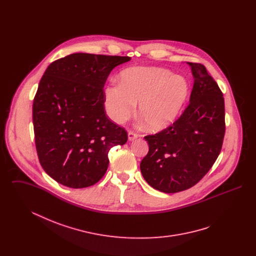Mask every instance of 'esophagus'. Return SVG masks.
Wrapping results in <instances>:
<instances>
[{"label": "esophagus", "mask_w": 256, "mask_h": 256, "mask_svg": "<svg viewBox=\"0 0 256 256\" xmlns=\"http://www.w3.org/2000/svg\"><path fill=\"white\" fill-rule=\"evenodd\" d=\"M128 140L130 141H134V139H136L138 137V134H135L134 132H128Z\"/></svg>", "instance_id": "obj_1"}]
</instances>
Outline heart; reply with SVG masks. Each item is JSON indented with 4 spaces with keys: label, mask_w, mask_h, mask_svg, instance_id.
I'll list each match as a JSON object with an SVG mask.
<instances>
[{
    "label": "heart",
    "mask_w": 256,
    "mask_h": 256,
    "mask_svg": "<svg viewBox=\"0 0 256 256\" xmlns=\"http://www.w3.org/2000/svg\"><path fill=\"white\" fill-rule=\"evenodd\" d=\"M189 94V84L180 76L162 68L138 67L124 71L119 84L104 89V104L110 119L128 120L138 104V114L148 128L160 130L176 120Z\"/></svg>",
    "instance_id": "heart-1"
}]
</instances>
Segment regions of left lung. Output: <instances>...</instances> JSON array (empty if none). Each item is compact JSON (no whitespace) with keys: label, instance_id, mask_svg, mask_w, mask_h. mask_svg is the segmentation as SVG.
Returning a JSON list of instances; mask_svg holds the SVG:
<instances>
[{"label":"left lung","instance_id":"8db88e82","mask_svg":"<svg viewBox=\"0 0 256 256\" xmlns=\"http://www.w3.org/2000/svg\"><path fill=\"white\" fill-rule=\"evenodd\" d=\"M188 64L195 78L188 106L172 124L145 136L148 152L141 172L163 193H178L198 182L218 158L226 132L219 86L202 64Z\"/></svg>","mask_w":256,"mask_h":256}]
</instances>
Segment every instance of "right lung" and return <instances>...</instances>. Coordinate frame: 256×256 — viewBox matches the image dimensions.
I'll list each match as a JSON object with an SVG mask.
<instances>
[{
	"instance_id": "add662e5",
	"label": "right lung",
	"mask_w": 256,
	"mask_h": 256,
	"mask_svg": "<svg viewBox=\"0 0 256 256\" xmlns=\"http://www.w3.org/2000/svg\"><path fill=\"white\" fill-rule=\"evenodd\" d=\"M130 60L76 52L46 69L32 121L39 162L56 182L76 189L94 185L108 170L110 148L128 141L126 130L106 116L104 86L112 69Z\"/></svg>"
}]
</instances>
